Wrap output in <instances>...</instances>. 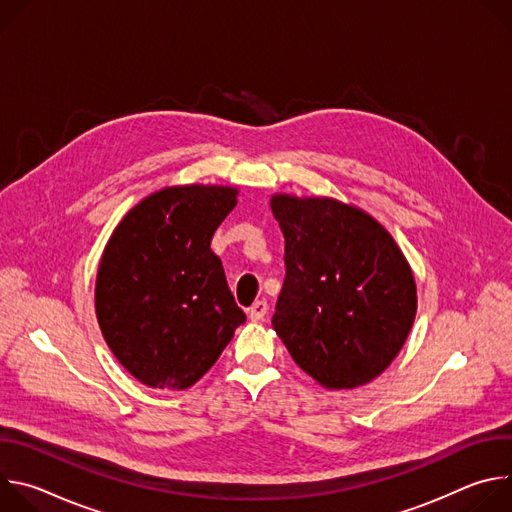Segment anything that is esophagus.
Masks as SVG:
<instances>
[{
    "instance_id": "1",
    "label": "esophagus",
    "mask_w": 512,
    "mask_h": 512,
    "mask_svg": "<svg viewBox=\"0 0 512 512\" xmlns=\"http://www.w3.org/2000/svg\"><path fill=\"white\" fill-rule=\"evenodd\" d=\"M267 310H269V306H267V302L265 300H259V302H255L251 308H249V318L251 320H255V322H259V320H263L265 316H267Z\"/></svg>"
}]
</instances>
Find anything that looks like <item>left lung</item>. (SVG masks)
<instances>
[{
    "instance_id": "1",
    "label": "left lung",
    "mask_w": 512,
    "mask_h": 512,
    "mask_svg": "<svg viewBox=\"0 0 512 512\" xmlns=\"http://www.w3.org/2000/svg\"><path fill=\"white\" fill-rule=\"evenodd\" d=\"M285 277L271 324L298 367L328 389L379 377L417 310L415 279L373 216L332 198L273 196Z\"/></svg>"
}]
</instances>
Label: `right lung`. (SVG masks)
I'll return each mask as SVG.
<instances>
[{
  "label": "right lung",
  "instance_id": "right-lung-1",
  "mask_svg": "<svg viewBox=\"0 0 512 512\" xmlns=\"http://www.w3.org/2000/svg\"><path fill=\"white\" fill-rule=\"evenodd\" d=\"M237 204L225 186L160 190L109 239L95 289L101 332L123 367L154 389H188L247 316L210 241Z\"/></svg>",
  "mask_w": 512,
  "mask_h": 512
}]
</instances>
